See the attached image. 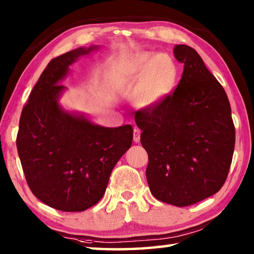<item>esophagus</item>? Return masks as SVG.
Masks as SVG:
<instances>
[{"mask_svg": "<svg viewBox=\"0 0 254 254\" xmlns=\"http://www.w3.org/2000/svg\"><path fill=\"white\" fill-rule=\"evenodd\" d=\"M140 135H141L140 128L135 127L134 130H133V140H134V142H139V141H140Z\"/></svg>", "mask_w": 254, "mask_h": 254, "instance_id": "obj_1", "label": "esophagus"}]
</instances>
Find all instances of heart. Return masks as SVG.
<instances>
[{"mask_svg":"<svg viewBox=\"0 0 254 254\" xmlns=\"http://www.w3.org/2000/svg\"><path fill=\"white\" fill-rule=\"evenodd\" d=\"M122 74L126 77L144 75L135 103L145 107L159 102L171 91L177 78V67L166 55L139 53L123 63Z\"/></svg>","mask_w":254,"mask_h":254,"instance_id":"heart-1","label":"heart"}]
</instances>
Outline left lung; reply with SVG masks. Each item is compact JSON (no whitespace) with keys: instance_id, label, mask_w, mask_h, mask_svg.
I'll list each match as a JSON object with an SVG mask.
<instances>
[{"instance_id":"left-lung-1","label":"left lung","mask_w":254,"mask_h":254,"mask_svg":"<svg viewBox=\"0 0 254 254\" xmlns=\"http://www.w3.org/2000/svg\"><path fill=\"white\" fill-rule=\"evenodd\" d=\"M184 71L174 92L136 111L145 170L157 199L178 207L198 203L223 187L235 144L231 105L195 49L175 47Z\"/></svg>"}]
</instances>
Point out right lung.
<instances>
[{
    "instance_id": "add662e5",
    "label": "right lung",
    "mask_w": 254,
    "mask_h": 254,
    "mask_svg": "<svg viewBox=\"0 0 254 254\" xmlns=\"http://www.w3.org/2000/svg\"><path fill=\"white\" fill-rule=\"evenodd\" d=\"M78 48L50 60L20 117L16 148L29 188L42 203L63 212H83L104 195L112 170L131 147L130 124L103 127L64 112L58 81L79 56Z\"/></svg>"
}]
</instances>
